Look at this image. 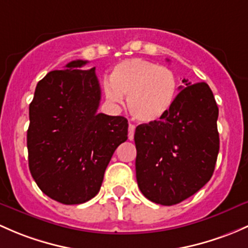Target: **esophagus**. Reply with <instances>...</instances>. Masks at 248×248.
I'll return each mask as SVG.
<instances>
[{
    "label": "esophagus",
    "mask_w": 248,
    "mask_h": 248,
    "mask_svg": "<svg viewBox=\"0 0 248 248\" xmlns=\"http://www.w3.org/2000/svg\"><path fill=\"white\" fill-rule=\"evenodd\" d=\"M134 132H135V126L134 124H129V126H128V139L129 140L134 139Z\"/></svg>",
    "instance_id": "1"
}]
</instances>
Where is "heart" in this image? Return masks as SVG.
Masks as SVG:
<instances>
[{
  "label": "heart",
  "instance_id": "b5f03b06",
  "mask_svg": "<svg viewBox=\"0 0 248 248\" xmlns=\"http://www.w3.org/2000/svg\"><path fill=\"white\" fill-rule=\"evenodd\" d=\"M103 91L111 104H120L127 97L129 113L142 124L163 119L177 95V78L169 67L142 58H129L117 62Z\"/></svg>",
  "mask_w": 248,
  "mask_h": 248
}]
</instances>
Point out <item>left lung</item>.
<instances>
[{"label": "left lung", "mask_w": 248, "mask_h": 248, "mask_svg": "<svg viewBox=\"0 0 248 248\" xmlns=\"http://www.w3.org/2000/svg\"><path fill=\"white\" fill-rule=\"evenodd\" d=\"M183 83L163 119L135 129L138 186L157 204L181 203L204 186L220 148L213 91L204 82Z\"/></svg>", "instance_id": "8db88e82"}]
</instances>
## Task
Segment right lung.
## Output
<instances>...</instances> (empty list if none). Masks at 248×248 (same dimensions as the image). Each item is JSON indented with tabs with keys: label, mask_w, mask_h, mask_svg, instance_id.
<instances>
[{
	"label": "right lung",
	"mask_w": 248,
	"mask_h": 248,
	"mask_svg": "<svg viewBox=\"0 0 248 248\" xmlns=\"http://www.w3.org/2000/svg\"><path fill=\"white\" fill-rule=\"evenodd\" d=\"M74 61L48 72L30 104L28 165L41 191L62 204H80L100 191L117 146L127 140L124 116L97 114L101 88L95 67Z\"/></svg>",
	"instance_id": "right-lung-1"
}]
</instances>
